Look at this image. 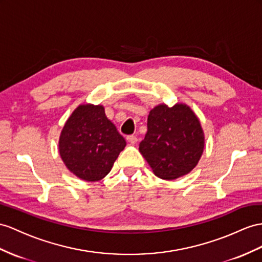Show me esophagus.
I'll use <instances>...</instances> for the list:
<instances>
[{
    "instance_id": "obj_1",
    "label": "esophagus",
    "mask_w": 262,
    "mask_h": 262,
    "mask_svg": "<svg viewBox=\"0 0 262 262\" xmlns=\"http://www.w3.org/2000/svg\"><path fill=\"white\" fill-rule=\"evenodd\" d=\"M126 139L128 140V142L130 143V144H135V143H137V137L135 136V135H128L126 137Z\"/></svg>"
}]
</instances>
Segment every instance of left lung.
<instances>
[{
    "mask_svg": "<svg viewBox=\"0 0 262 262\" xmlns=\"http://www.w3.org/2000/svg\"><path fill=\"white\" fill-rule=\"evenodd\" d=\"M204 145L203 129L189 107L163 104L149 113L139 151L157 177L172 180L195 168Z\"/></svg>",
    "mask_w": 262,
    "mask_h": 262,
    "instance_id": "1",
    "label": "left lung"
}]
</instances>
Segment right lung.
Masks as SVG:
<instances>
[{"label":"right lung","instance_id":"obj_1","mask_svg":"<svg viewBox=\"0 0 262 262\" xmlns=\"http://www.w3.org/2000/svg\"><path fill=\"white\" fill-rule=\"evenodd\" d=\"M125 146V138L99 105L77 107L59 137V154L66 167L87 182L104 178Z\"/></svg>","mask_w":262,"mask_h":262}]
</instances>
